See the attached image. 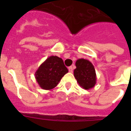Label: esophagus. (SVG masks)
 <instances>
[{
	"instance_id": "34e87169",
	"label": "esophagus",
	"mask_w": 131,
	"mask_h": 131,
	"mask_svg": "<svg viewBox=\"0 0 131 131\" xmlns=\"http://www.w3.org/2000/svg\"><path fill=\"white\" fill-rule=\"evenodd\" d=\"M68 69H69V71L70 73H72L73 71V66H70L69 67V68H68Z\"/></svg>"
}]
</instances>
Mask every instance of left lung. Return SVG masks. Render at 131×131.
Listing matches in <instances>:
<instances>
[{
  "instance_id": "obj_1",
  "label": "left lung",
  "mask_w": 131,
  "mask_h": 131,
  "mask_svg": "<svg viewBox=\"0 0 131 131\" xmlns=\"http://www.w3.org/2000/svg\"><path fill=\"white\" fill-rule=\"evenodd\" d=\"M75 66L73 75L80 86L85 90L93 88L96 83V74L92 63L89 60L80 58L76 61Z\"/></svg>"
}]
</instances>
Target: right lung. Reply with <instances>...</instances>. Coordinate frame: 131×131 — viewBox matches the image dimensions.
<instances>
[{"label": "right lung", "mask_w": 131, "mask_h": 131, "mask_svg": "<svg viewBox=\"0 0 131 131\" xmlns=\"http://www.w3.org/2000/svg\"><path fill=\"white\" fill-rule=\"evenodd\" d=\"M68 72L63 60L56 56H51L41 63L35 73V77L41 89L51 90L57 86Z\"/></svg>", "instance_id": "obj_1"}]
</instances>
